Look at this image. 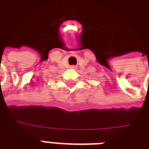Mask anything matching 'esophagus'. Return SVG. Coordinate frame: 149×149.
<instances>
[{"instance_id":"34e87169","label":"esophagus","mask_w":149,"mask_h":149,"mask_svg":"<svg viewBox=\"0 0 149 149\" xmlns=\"http://www.w3.org/2000/svg\"><path fill=\"white\" fill-rule=\"evenodd\" d=\"M72 68H74V67H72Z\"/></svg>"}]
</instances>
